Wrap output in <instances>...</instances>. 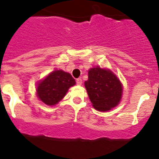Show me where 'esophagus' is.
I'll list each match as a JSON object with an SVG mask.
<instances>
[{
  "mask_svg": "<svg viewBox=\"0 0 159 159\" xmlns=\"http://www.w3.org/2000/svg\"><path fill=\"white\" fill-rule=\"evenodd\" d=\"M76 82H77V84H78V85H81V84H82V80H81V78H78L76 81Z\"/></svg>",
  "mask_w": 159,
  "mask_h": 159,
  "instance_id": "esophagus-1",
  "label": "esophagus"
}]
</instances>
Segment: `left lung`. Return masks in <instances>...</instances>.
<instances>
[{"instance_id": "left-lung-1", "label": "left lung", "mask_w": 159, "mask_h": 159, "mask_svg": "<svg viewBox=\"0 0 159 159\" xmlns=\"http://www.w3.org/2000/svg\"><path fill=\"white\" fill-rule=\"evenodd\" d=\"M84 87L93 107L97 111H111L121 102L122 84L117 75L108 68H90L88 71V80L84 81Z\"/></svg>"}]
</instances>
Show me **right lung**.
<instances>
[{"mask_svg": "<svg viewBox=\"0 0 159 159\" xmlns=\"http://www.w3.org/2000/svg\"><path fill=\"white\" fill-rule=\"evenodd\" d=\"M76 84L70 73L55 70L37 84L38 98L48 106H55L63 100L70 87Z\"/></svg>", "mask_w": 159, "mask_h": 159, "instance_id": "obj_1", "label": "right lung"}]
</instances>
